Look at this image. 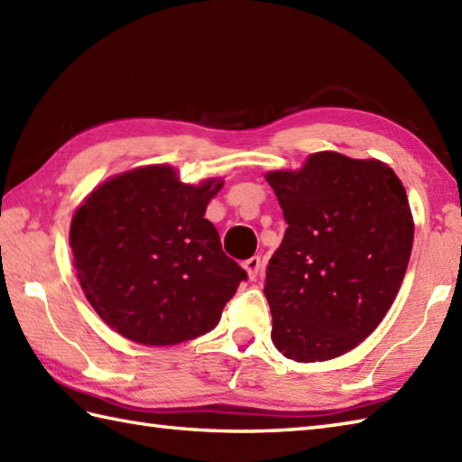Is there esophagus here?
I'll list each match as a JSON object with an SVG mask.
<instances>
[{
  "mask_svg": "<svg viewBox=\"0 0 462 462\" xmlns=\"http://www.w3.org/2000/svg\"><path fill=\"white\" fill-rule=\"evenodd\" d=\"M244 270L248 272V276H250V280H254L258 276V272H260V268H262V258L260 256H252V258H248V260H244Z\"/></svg>",
  "mask_w": 462,
  "mask_h": 462,
  "instance_id": "34e87169",
  "label": "esophagus"
}]
</instances>
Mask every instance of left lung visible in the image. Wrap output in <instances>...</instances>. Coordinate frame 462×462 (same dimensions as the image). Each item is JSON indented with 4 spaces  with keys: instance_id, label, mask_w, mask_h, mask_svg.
I'll return each instance as SVG.
<instances>
[{
    "instance_id": "1",
    "label": "left lung",
    "mask_w": 462,
    "mask_h": 462,
    "mask_svg": "<svg viewBox=\"0 0 462 462\" xmlns=\"http://www.w3.org/2000/svg\"><path fill=\"white\" fill-rule=\"evenodd\" d=\"M266 179L288 224L263 288L273 346L300 363L343 356L379 326L405 278L407 192L387 164L339 152Z\"/></svg>"
}]
</instances>
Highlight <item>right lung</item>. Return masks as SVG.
Here are the masks:
<instances>
[{"mask_svg": "<svg viewBox=\"0 0 462 462\" xmlns=\"http://www.w3.org/2000/svg\"><path fill=\"white\" fill-rule=\"evenodd\" d=\"M220 189L222 180L190 186L171 166H143L79 206L69 244L85 296L106 326L143 346H176L216 328L248 280L204 218Z\"/></svg>", "mask_w": 462, "mask_h": 462, "instance_id": "1", "label": "right lung"}]
</instances>
